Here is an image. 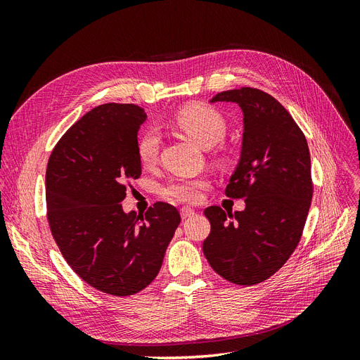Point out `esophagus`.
Here are the masks:
<instances>
[{"mask_svg":"<svg viewBox=\"0 0 360 360\" xmlns=\"http://www.w3.org/2000/svg\"><path fill=\"white\" fill-rule=\"evenodd\" d=\"M180 214H181L183 219H186V217H191V216L195 214V210L191 209V207H183V209L180 210Z\"/></svg>","mask_w":360,"mask_h":360,"instance_id":"obj_1","label":"esophagus"}]
</instances>
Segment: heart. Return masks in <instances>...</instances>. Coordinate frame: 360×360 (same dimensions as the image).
Instances as JSON below:
<instances>
[{
  "mask_svg": "<svg viewBox=\"0 0 360 360\" xmlns=\"http://www.w3.org/2000/svg\"><path fill=\"white\" fill-rule=\"evenodd\" d=\"M176 124L184 135H188L198 146L209 148L225 136L226 123L222 114L207 105H189L174 115ZM138 158L143 165H153L159 156L160 135L155 129H148L138 139ZM207 186L204 179H176L169 181L163 195L183 202H195L201 197V191Z\"/></svg>",
  "mask_w": 360,
  "mask_h": 360,
  "instance_id": "obj_1",
  "label": "heart"
}]
</instances>
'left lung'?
Instances as JSON below:
<instances>
[{
  "label": "left lung",
  "instance_id": "left-lung-1",
  "mask_svg": "<svg viewBox=\"0 0 360 360\" xmlns=\"http://www.w3.org/2000/svg\"><path fill=\"white\" fill-rule=\"evenodd\" d=\"M210 102H233L243 112L240 159L225 193L246 198V207H207L212 230L202 252L224 279L254 285L276 274L300 240L312 200L309 148L288 111L264 91L243 86Z\"/></svg>",
  "mask_w": 360,
  "mask_h": 360
}]
</instances>
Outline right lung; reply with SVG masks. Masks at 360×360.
<instances>
[{
  "label": "right lung",
  "mask_w": 360,
  "mask_h": 360,
  "mask_svg": "<svg viewBox=\"0 0 360 360\" xmlns=\"http://www.w3.org/2000/svg\"><path fill=\"white\" fill-rule=\"evenodd\" d=\"M146 120L134 103L96 106L61 136L46 168L53 240L76 275L112 296H132L158 276L180 224L167 202L146 216L123 210L127 183L141 176L138 130Z\"/></svg>",
  "instance_id": "obj_1"
}]
</instances>
